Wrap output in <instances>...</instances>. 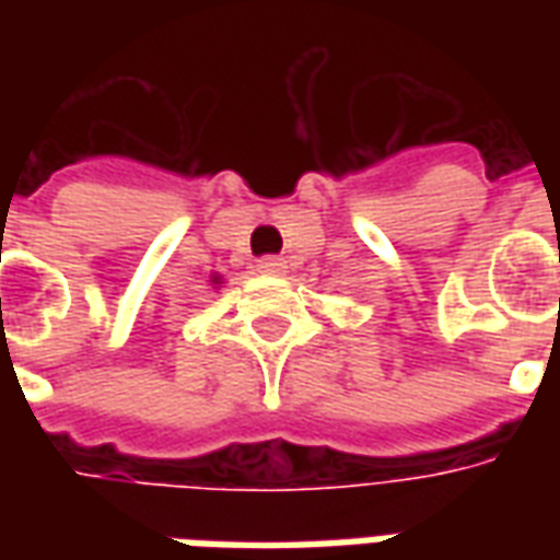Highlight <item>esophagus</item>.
<instances>
[{"instance_id": "1", "label": "esophagus", "mask_w": 560, "mask_h": 560, "mask_svg": "<svg viewBox=\"0 0 560 560\" xmlns=\"http://www.w3.org/2000/svg\"><path fill=\"white\" fill-rule=\"evenodd\" d=\"M257 272H264V276H281L284 272V260L281 257H260L257 260Z\"/></svg>"}]
</instances>
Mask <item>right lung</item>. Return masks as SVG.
I'll return each mask as SVG.
<instances>
[{
	"mask_svg": "<svg viewBox=\"0 0 560 560\" xmlns=\"http://www.w3.org/2000/svg\"><path fill=\"white\" fill-rule=\"evenodd\" d=\"M209 284H212V288H215V291H219L221 284H224V279H221V276H209Z\"/></svg>",
	"mask_w": 560,
	"mask_h": 560,
	"instance_id": "right-lung-1",
	"label": "right lung"
}]
</instances>
